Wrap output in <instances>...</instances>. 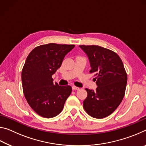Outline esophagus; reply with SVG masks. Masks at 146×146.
<instances>
[{
	"label": "esophagus",
	"instance_id": "34e87169",
	"mask_svg": "<svg viewBox=\"0 0 146 146\" xmlns=\"http://www.w3.org/2000/svg\"><path fill=\"white\" fill-rule=\"evenodd\" d=\"M72 89H73V90H80V88L78 87H76V86H72Z\"/></svg>",
	"mask_w": 146,
	"mask_h": 146
}]
</instances>
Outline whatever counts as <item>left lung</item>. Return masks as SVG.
I'll use <instances>...</instances> for the list:
<instances>
[{
	"label": "left lung",
	"instance_id": "left-lung-1",
	"mask_svg": "<svg viewBox=\"0 0 146 146\" xmlns=\"http://www.w3.org/2000/svg\"><path fill=\"white\" fill-rule=\"evenodd\" d=\"M88 55L95 73L96 91L86 90L84 110L91 117L103 118L114 111L125 95L127 76L122 60L117 53L99 46H79Z\"/></svg>",
	"mask_w": 146,
	"mask_h": 146
}]
</instances>
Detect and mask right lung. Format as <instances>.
<instances>
[{
    "instance_id": "add662e5",
    "label": "right lung",
    "mask_w": 146,
    "mask_h": 146,
    "mask_svg": "<svg viewBox=\"0 0 146 146\" xmlns=\"http://www.w3.org/2000/svg\"><path fill=\"white\" fill-rule=\"evenodd\" d=\"M75 45L50 43L38 46L27 57L22 70L23 93L27 102L41 117H56L70 95V86L54 84L52 75Z\"/></svg>"
}]
</instances>
